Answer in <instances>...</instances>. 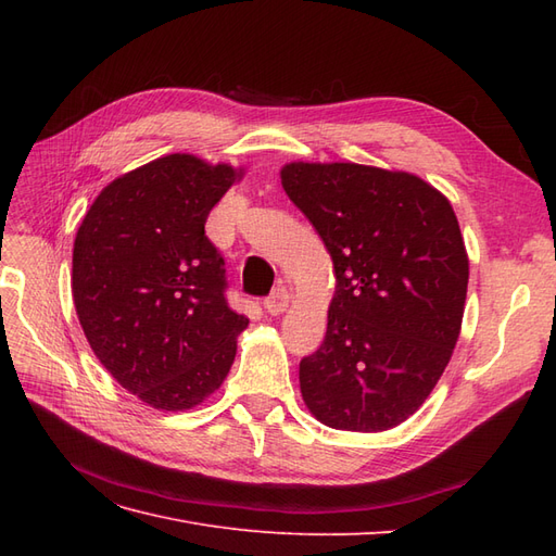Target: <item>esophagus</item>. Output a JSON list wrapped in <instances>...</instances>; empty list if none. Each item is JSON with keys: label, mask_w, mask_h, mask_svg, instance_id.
I'll list each match as a JSON object with an SVG mask.
<instances>
[{"label": "esophagus", "mask_w": 556, "mask_h": 556, "mask_svg": "<svg viewBox=\"0 0 556 556\" xmlns=\"http://www.w3.org/2000/svg\"><path fill=\"white\" fill-rule=\"evenodd\" d=\"M288 306H290V292L285 288H278L271 296L264 301L266 313H271V315H282L285 311H288Z\"/></svg>", "instance_id": "34e87169"}]
</instances>
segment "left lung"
Here are the masks:
<instances>
[{"mask_svg": "<svg viewBox=\"0 0 556 556\" xmlns=\"http://www.w3.org/2000/svg\"><path fill=\"white\" fill-rule=\"evenodd\" d=\"M282 190L333 262L327 333L301 359L311 415L331 429H394L441 380L462 331L468 255L443 192L355 162H290Z\"/></svg>", "mask_w": 556, "mask_h": 556, "instance_id": "8db88e82", "label": "left lung"}]
</instances>
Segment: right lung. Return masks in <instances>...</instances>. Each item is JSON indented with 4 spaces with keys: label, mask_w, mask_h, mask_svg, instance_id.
Listing matches in <instances>:
<instances>
[{
    "label": "right lung",
    "mask_w": 556,
    "mask_h": 556,
    "mask_svg": "<svg viewBox=\"0 0 556 556\" xmlns=\"http://www.w3.org/2000/svg\"><path fill=\"white\" fill-rule=\"evenodd\" d=\"M243 166L164 155L111 180L74 241L72 294L106 371L157 410H190L220 390L248 317L225 299L213 206Z\"/></svg>",
    "instance_id": "obj_1"
}]
</instances>
